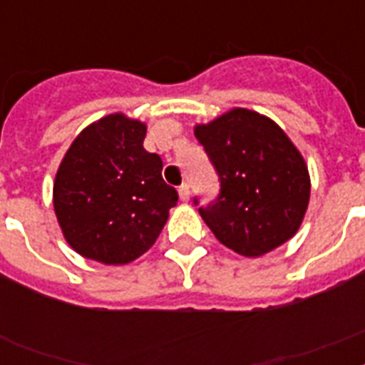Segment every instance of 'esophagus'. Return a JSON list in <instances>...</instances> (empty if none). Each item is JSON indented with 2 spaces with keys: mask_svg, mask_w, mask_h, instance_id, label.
Wrapping results in <instances>:
<instances>
[{
  "mask_svg": "<svg viewBox=\"0 0 365 365\" xmlns=\"http://www.w3.org/2000/svg\"><path fill=\"white\" fill-rule=\"evenodd\" d=\"M178 193H180V199H182L183 202H187V200H189V185H187V183H182V185L178 187Z\"/></svg>",
  "mask_w": 365,
  "mask_h": 365,
  "instance_id": "1",
  "label": "esophagus"
}]
</instances>
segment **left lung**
<instances>
[{"label":"left lung","mask_w":365,"mask_h":365,"mask_svg":"<svg viewBox=\"0 0 365 365\" xmlns=\"http://www.w3.org/2000/svg\"><path fill=\"white\" fill-rule=\"evenodd\" d=\"M195 136L220 176L217 199L199 208L216 239L244 257L292 239L305 217L311 178L286 132L257 111L235 108L195 126Z\"/></svg>","instance_id":"left-lung-1"}]
</instances>
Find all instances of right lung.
<instances>
[{"label": "right lung", "mask_w": 365, "mask_h": 365, "mask_svg": "<svg viewBox=\"0 0 365 365\" xmlns=\"http://www.w3.org/2000/svg\"><path fill=\"white\" fill-rule=\"evenodd\" d=\"M148 126L111 113L88 125L60 163L53 187L56 220L87 259L126 265L155 244L178 202L163 160L143 149Z\"/></svg>", "instance_id": "add662e5"}]
</instances>
